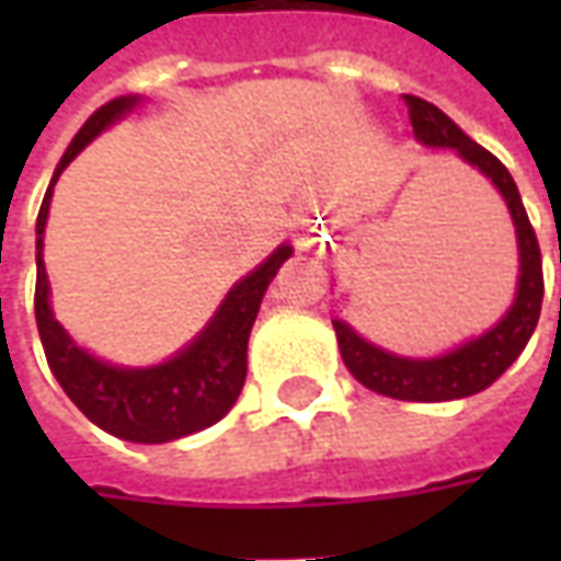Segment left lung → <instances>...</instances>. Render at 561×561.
Segmentation results:
<instances>
[{
    "label": "left lung",
    "instance_id": "obj_1",
    "mask_svg": "<svg viewBox=\"0 0 561 561\" xmlns=\"http://www.w3.org/2000/svg\"><path fill=\"white\" fill-rule=\"evenodd\" d=\"M402 99H405L409 119H412L414 135H417L421 144L435 149H454L459 159L469 161L471 168H478L499 188V195L505 197L514 228H517V297H514V304H511V309L502 316L499 324L481 333L478 340L462 342L459 348L442 354V357H400V354H390L373 345V342H366L364 336H357L340 318H333V330H336V340H340L342 360L364 388L402 402L462 400V397H471V393H481V390L490 388L495 378L517 360L519 352L526 348V342L531 340V333L538 328L543 300L541 245H538L535 228H531L529 216H526L517 183L507 173L505 164L495 159L490 149L474 144L435 104L423 102L417 95H402Z\"/></svg>",
    "mask_w": 561,
    "mask_h": 561
}]
</instances>
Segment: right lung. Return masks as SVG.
<instances>
[{
    "label": "right lung",
    "instance_id": "obj_1",
    "mask_svg": "<svg viewBox=\"0 0 561 561\" xmlns=\"http://www.w3.org/2000/svg\"><path fill=\"white\" fill-rule=\"evenodd\" d=\"M135 104H138V95H119L99 107L87 119V126L80 128L78 138L71 140L62 161L56 164L54 180L47 185V195L35 221V233H38L35 240V267H38L35 321H38V336H42L50 373L80 412L116 438L140 442V445H161V442L201 433L231 412L245 381L249 333H252L267 285L279 273L282 264L291 257V245H279L261 267L237 282L221 300L219 312L209 318L207 328L201 330L183 352L173 354L171 360L147 366V369H128V366L104 364L90 352H83L62 330L50 309V285H47L42 257L44 225H47V209H50L59 173L66 171L71 159L95 135L114 126Z\"/></svg>",
    "mask_w": 561,
    "mask_h": 561
}]
</instances>
